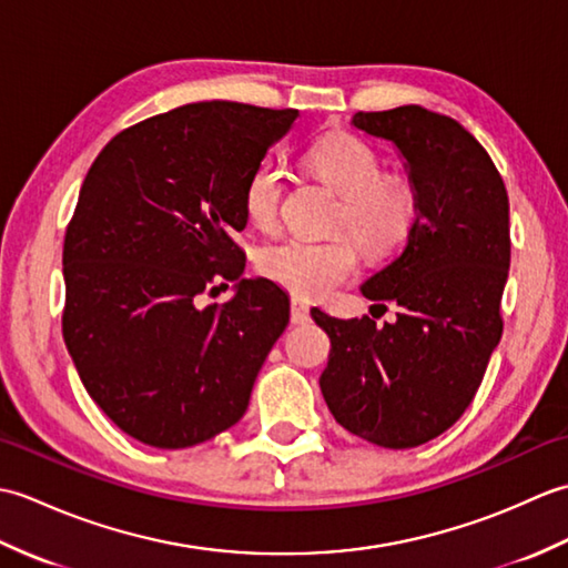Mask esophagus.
I'll use <instances>...</instances> for the list:
<instances>
[{
  "label": "esophagus",
  "instance_id": "1",
  "mask_svg": "<svg viewBox=\"0 0 568 568\" xmlns=\"http://www.w3.org/2000/svg\"><path fill=\"white\" fill-rule=\"evenodd\" d=\"M291 320H293V324H305L310 320L307 303H303V300L295 297L291 303Z\"/></svg>",
  "mask_w": 568,
  "mask_h": 568
}]
</instances>
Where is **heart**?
Returning a JSON list of instances; mask_svg holds the SVG:
<instances>
[{
  "label": "heart",
  "instance_id": "heart-1",
  "mask_svg": "<svg viewBox=\"0 0 568 568\" xmlns=\"http://www.w3.org/2000/svg\"><path fill=\"white\" fill-rule=\"evenodd\" d=\"M307 171L339 195L332 226L352 234L366 256L385 258L407 244L422 216L415 180L400 171H381L368 143L336 131L312 143ZM285 195V173L275 161H261L248 173L241 204L251 224L271 229ZM258 268L297 297L317 300L344 285L358 268V246L344 234L329 239L287 236L258 253Z\"/></svg>",
  "mask_w": 568,
  "mask_h": 568
}]
</instances>
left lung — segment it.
Masks as SVG:
<instances>
[{
    "mask_svg": "<svg viewBox=\"0 0 568 568\" xmlns=\"http://www.w3.org/2000/svg\"><path fill=\"white\" fill-rule=\"evenodd\" d=\"M354 126L405 155L422 216L405 251L364 283L397 305V322L336 320L320 388L329 413L383 449H413L466 413L503 334L510 268V204L486 149L452 116L405 104L356 112ZM385 307V305H383Z\"/></svg>",
    "mask_w": 568,
    "mask_h": 568,
    "instance_id": "left-lung-1",
    "label": "left lung"
}]
</instances>
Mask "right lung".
<instances>
[{
	"instance_id": "add662e5",
	"label": "right lung",
	"mask_w": 568,
	"mask_h": 568,
	"mask_svg": "<svg viewBox=\"0 0 568 568\" xmlns=\"http://www.w3.org/2000/svg\"><path fill=\"white\" fill-rule=\"evenodd\" d=\"M297 114L183 104L119 131L88 171L63 244V339L129 437L185 449L244 417L291 300L241 277V192ZM224 282L237 283L229 304L196 305Z\"/></svg>"
}]
</instances>
